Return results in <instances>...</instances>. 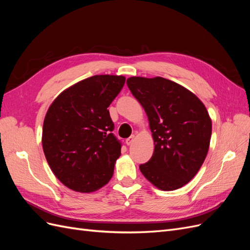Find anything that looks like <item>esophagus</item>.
<instances>
[{
  "mask_svg": "<svg viewBox=\"0 0 250 250\" xmlns=\"http://www.w3.org/2000/svg\"><path fill=\"white\" fill-rule=\"evenodd\" d=\"M134 139H135V137H134V134H133V135H131V137H129V138H128V139L126 140V145H127V146H130V145H131V144L133 143Z\"/></svg>",
  "mask_w": 250,
  "mask_h": 250,
  "instance_id": "obj_1",
  "label": "esophagus"
}]
</instances>
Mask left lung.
Segmentation results:
<instances>
[{
    "instance_id": "8db88e82",
    "label": "left lung",
    "mask_w": 250,
    "mask_h": 250,
    "mask_svg": "<svg viewBox=\"0 0 250 250\" xmlns=\"http://www.w3.org/2000/svg\"><path fill=\"white\" fill-rule=\"evenodd\" d=\"M127 85L145 109L154 141L142 174L163 191L184 187L197 174L209 148L211 120L190 90L163 77H130Z\"/></svg>"
}]
</instances>
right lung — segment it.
<instances>
[{
    "mask_svg": "<svg viewBox=\"0 0 250 250\" xmlns=\"http://www.w3.org/2000/svg\"><path fill=\"white\" fill-rule=\"evenodd\" d=\"M124 76L96 75L60 93L42 126V149L51 170L73 191L92 193L112 177L121 144L112 134L107 107Z\"/></svg>",
    "mask_w": 250,
    "mask_h": 250,
    "instance_id": "obj_1",
    "label": "right lung"
}]
</instances>
